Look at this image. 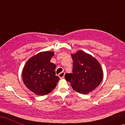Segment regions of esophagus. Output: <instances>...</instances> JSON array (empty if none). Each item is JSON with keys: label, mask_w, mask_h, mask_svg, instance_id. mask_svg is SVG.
Segmentation results:
<instances>
[{"label": "esophagus", "mask_w": 125, "mask_h": 125, "mask_svg": "<svg viewBox=\"0 0 125 125\" xmlns=\"http://www.w3.org/2000/svg\"><path fill=\"white\" fill-rule=\"evenodd\" d=\"M65 72H61L60 73H59V77H60V79H62V78H63V77H64V76H65Z\"/></svg>", "instance_id": "obj_1"}]
</instances>
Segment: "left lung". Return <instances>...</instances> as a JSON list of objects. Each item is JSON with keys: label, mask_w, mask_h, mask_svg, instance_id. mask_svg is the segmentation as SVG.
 I'll return each mask as SVG.
<instances>
[{"label": "left lung", "mask_w": 125, "mask_h": 125, "mask_svg": "<svg viewBox=\"0 0 125 125\" xmlns=\"http://www.w3.org/2000/svg\"><path fill=\"white\" fill-rule=\"evenodd\" d=\"M71 55L73 60V73L66 74L65 79L76 92L87 94L102 81L103 73L101 64L95 58L82 51Z\"/></svg>", "instance_id": "obj_1"}]
</instances>
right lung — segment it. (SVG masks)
Masks as SVG:
<instances>
[{
  "label": "right lung",
  "mask_w": 125,
  "mask_h": 125,
  "mask_svg": "<svg viewBox=\"0 0 125 125\" xmlns=\"http://www.w3.org/2000/svg\"><path fill=\"white\" fill-rule=\"evenodd\" d=\"M52 51L42 52L27 61L22 71L25 85L36 95L43 96L56 87L60 78L55 75V66L50 62Z\"/></svg>",
  "instance_id": "obj_1"
}]
</instances>
